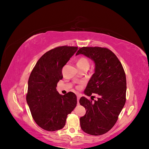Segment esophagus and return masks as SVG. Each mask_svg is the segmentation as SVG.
<instances>
[{"mask_svg": "<svg viewBox=\"0 0 149 149\" xmlns=\"http://www.w3.org/2000/svg\"><path fill=\"white\" fill-rule=\"evenodd\" d=\"M80 97H81V96L80 95H77V101H78V103L79 104V99H80Z\"/></svg>", "mask_w": 149, "mask_h": 149, "instance_id": "1", "label": "esophagus"}]
</instances>
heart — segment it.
Listing matches in <instances>:
<instances>
[{
  "instance_id": "obj_1",
  "label": "heart",
  "mask_w": 149,
  "mask_h": 149,
  "mask_svg": "<svg viewBox=\"0 0 149 149\" xmlns=\"http://www.w3.org/2000/svg\"><path fill=\"white\" fill-rule=\"evenodd\" d=\"M77 65L78 68H82V67H88L89 66V61L85 57H80L78 60L77 61Z\"/></svg>"
}]
</instances>
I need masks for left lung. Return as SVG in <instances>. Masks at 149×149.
Returning <instances> with one entry per match:
<instances>
[{"mask_svg":"<svg viewBox=\"0 0 149 149\" xmlns=\"http://www.w3.org/2000/svg\"><path fill=\"white\" fill-rule=\"evenodd\" d=\"M79 54L95 63V73L89 81L84 93L88 96L96 93L94 100L81 97L79 104L85 107L86 114L80 118V125L86 133L101 136L115 125L126 101V77L123 66L115 54L104 47H82Z\"/></svg>","mask_w":149,"mask_h":149,"instance_id":"8db88e82","label":"left lung"}]
</instances>
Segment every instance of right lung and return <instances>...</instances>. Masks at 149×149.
<instances>
[{
	"mask_svg": "<svg viewBox=\"0 0 149 149\" xmlns=\"http://www.w3.org/2000/svg\"><path fill=\"white\" fill-rule=\"evenodd\" d=\"M77 47H58L46 52L31 72L26 100L37 124L47 131L64 127L67 116L77 104L73 92L61 95L57 83L63 78L62 68L78 50Z\"/></svg>",
	"mask_w": 149,
	"mask_h": 149,
	"instance_id": "add662e5",
	"label": "right lung"
}]
</instances>
